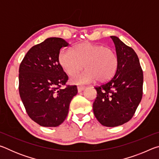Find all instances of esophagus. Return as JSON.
<instances>
[{
    "label": "esophagus",
    "instance_id": "obj_1",
    "mask_svg": "<svg viewBox=\"0 0 159 159\" xmlns=\"http://www.w3.org/2000/svg\"><path fill=\"white\" fill-rule=\"evenodd\" d=\"M77 88H78V91H79V92H81L82 90L85 89V86L83 85H79Z\"/></svg>",
    "mask_w": 159,
    "mask_h": 159
}]
</instances>
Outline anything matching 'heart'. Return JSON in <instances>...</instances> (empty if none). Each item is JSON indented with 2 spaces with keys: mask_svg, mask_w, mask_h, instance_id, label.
<instances>
[{
  "mask_svg": "<svg viewBox=\"0 0 159 159\" xmlns=\"http://www.w3.org/2000/svg\"><path fill=\"white\" fill-rule=\"evenodd\" d=\"M61 67L67 74L74 75L85 66L86 69L71 78L76 84L94 81L105 82L114 76L118 66L115 51L109 47L89 42L75 45L71 51L61 50L58 56Z\"/></svg>",
  "mask_w": 159,
  "mask_h": 159,
  "instance_id": "1",
  "label": "heart"
}]
</instances>
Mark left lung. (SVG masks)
<instances>
[{
    "label": "left lung",
    "instance_id": "left-lung-1",
    "mask_svg": "<svg viewBox=\"0 0 159 159\" xmlns=\"http://www.w3.org/2000/svg\"><path fill=\"white\" fill-rule=\"evenodd\" d=\"M114 43L118 66L114 76L96 86L93 103L95 116L102 125L116 127L130 120L141 102L143 93V71L133 48L116 36Z\"/></svg>",
    "mask_w": 159,
    "mask_h": 159
}]
</instances>
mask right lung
Returning a JSON list of instances; mask_svg holds the SVG:
<instances>
[{
  "mask_svg": "<svg viewBox=\"0 0 159 159\" xmlns=\"http://www.w3.org/2000/svg\"><path fill=\"white\" fill-rule=\"evenodd\" d=\"M69 43L61 38H48L29 50L19 69V92L26 111L43 127H57L67 116L69 104L78 93L60 64V49Z\"/></svg>",
  "mask_w": 159,
  "mask_h": 159,
  "instance_id": "right-lung-1",
  "label": "right lung"
}]
</instances>
